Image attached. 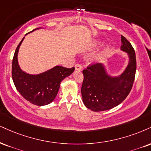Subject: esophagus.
<instances>
[{
  "instance_id": "34e87169",
  "label": "esophagus",
  "mask_w": 151,
  "mask_h": 151,
  "mask_svg": "<svg viewBox=\"0 0 151 151\" xmlns=\"http://www.w3.org/2000/svg\"><path fill=\"white\" fill-rule=\"evenodd\" d=\"M75 70H81V65L79 64V63H77V64L75 65Z\"/></svg>"
}]
</instances>
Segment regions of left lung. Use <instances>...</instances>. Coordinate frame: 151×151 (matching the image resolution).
Returning <instances> with one entry per match:
<instances>
[{"label": "left lung", "mask_w": 151, "mask_h": 151, "mask_svg": "<svg viewBox=\"0 0 151 151\" xmlns=\"http://www.w3.org/2000/svg\"><path fill=\"white\" fill-rule=\"evenodd\" d=\"M121 50L127 52L129 58L127 67L121 75L110 77L101 63L91 65L83 70L82 100L86 108L92 111L115 108L124 101L132 90L137 70L135 51L124 36H121Z\"/></svg>", "instance_id": "1"}]
</instances>
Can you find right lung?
Here are the masks:
<instances>
[{"label":"right lung","mask_w":151,"mask_h":151,"mask_svg":"<svg viewBox=\"0 0 151 151\" xmlns=\"http://www.w3.org/2000/svg\"><path fill=\"white\" fill-rule=\"evenodd\" d=\"M39 29L41 27L34 29L31 32ZM24 39V37L16 48L12 59V77L14 84L18 92L27 101L38 106L48 105L57 96L61 81L74 72V68L55 66L36 75L27 74L19 68L17 61L18 50Z\"/></svg>","instance_id":"add662e5"}]
</instances>
